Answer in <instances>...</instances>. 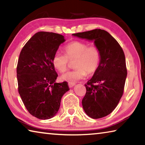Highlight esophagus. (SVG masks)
<instances>
[{"label":"esophagus","mask_w":145,"mask_h":145,"mask_svg":"<svg viewBox=\"0 0 145 145\" xmlns=\"http://www.w3.org/2000/svg\"><path fill=\"white\" fill-rule=\"evenodd\" d=\"M75 84L74 82H68V86H69L70 88H72L73 86H74Z\"/></svg>","instance_id":"34e87169"}]
</instances>
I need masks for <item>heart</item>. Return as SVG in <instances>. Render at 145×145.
<instances>
[{
	"label": "heart",
	"instance_id": "heart-1",
	"mask_svg": "<svg viewBox=\"0 0 145 145\" xmlns=\"http://www.w3.org/2000/svg\"><path fill=\"white\" fill-rule=\"evenodd\" d=\"M65 54L56 52L53 56L52 64L56 70L61 73L66 72L70 61L76 59L74 70L62 75V79L70 82L84 78L86 76L93 74L99 68L101 54L99 49L95 45L74 41L66 45L64 48Z\"/></svg>",
	"mask_w": 145,
	"mask_h": 145
}]
</instances>
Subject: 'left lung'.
<instances>
[{"label":"left lung","mask_w":145,"mask_h":145,"mask_svg":"<svg viewBox=\"0 0 145 145\" xmlns=\"http://www.w3.org/2000/svg\"><path fill=\"white\" fill-rule=\"evenodd\" d=\"M72 35L93 40L100 52V65L85 84L86 93L82 104L88 116L101 118L114 111L123 93L127 75L125 54L118 42L104 30L96 29Z\"/></svg>","instance_id":"8db88e82"}]
</instances>
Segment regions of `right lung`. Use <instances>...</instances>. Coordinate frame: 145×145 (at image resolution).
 Returning <instances> with one entry per match:
<instances>
[{
    "label": "right lung",
    "instance_id": "right-lung-1",
    "mask_svg": "<svg viewBox=\"0 0 145 145\" xmlns=\"http://www.w3.org/2000/svg\"><path fill=\"white\" fill-rule=\"evenodd\" d=\"M61 34L38 32L22 49L16 67L18 93L27 110L41 120L55 116L68 82L56 83L54 55L65 41Z\"/></svg>",
    "mask_w": 145,
    "mask_h": 145
}]
</instances>
